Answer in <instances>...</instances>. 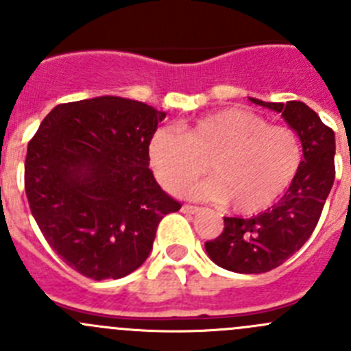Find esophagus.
<instances>
[{"instance_id":"34e87169","label":"esophagus","mask_w":351,"mask_h":351,"mask_svg":"<svg viewBox=\"0 0 351 351\" xmlns=\"http://www.w3.org/2000/svg\"><path fill=\"white\" fill-rule=\"evenodd\" d=\"M198 210H200V208L193 207V205H183V207H182L183 214H197Z\"/></svg>"}]
</instances>
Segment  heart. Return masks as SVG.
<instances>
[{"label":"heart","instance_id":"obj_1","mask_svg":"<svg viewBox=\"0 0 351 351\" xmlns=\"http://www.w3.org/2000/svg\"><path fill=\"white\" fill-rule=\"evenodd\" d=\"M151 169L169 193H182L205 171L214 178L189 190L190 197L229 204L253 215L270 208L290 189L302 165V144L289 127L270 125L246 108H222L178 132L158 129L147 146Z\"/></svg>","mask_w":351,"mask_h":351}]
</instances>
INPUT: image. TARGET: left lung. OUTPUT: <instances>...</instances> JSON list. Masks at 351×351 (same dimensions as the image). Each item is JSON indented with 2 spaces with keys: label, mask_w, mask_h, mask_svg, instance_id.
Wrapping results in <instances>:
<instances>
[{
  "label": "left lung",
  "mask_w": 351,
  "mask_h": 351,
  "mask_svg": "<svg viewBox=\"0 0 351 351\" xmlns=\"http://www.w3.org/2000/svg\"><path fill=\"white\" fill-rule=\"evenodd\" d=\"M282 113L302 143V165L284 197L251 219L224 217V231L205 243L208 258L236 274H265L280 267L311 238L335 182V132L302 101L250 98Z\"/></svg>",
  "instance_id": "left-lung-1"
}]
</instances>
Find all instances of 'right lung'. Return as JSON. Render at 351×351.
Wrapping results in <instances>:
<instances>
[{"label":"right lung","mask_w":351,"mask_h":351,"mask_svg":"<svg viewBox=\"0 0 351 351\" xmlns=\"http://www.w3.org/2000/svg\"><path fill=\"white\" fill-rule=\"evenodd\" d=\"M165 117L129 98H88L52 108L28 143L32 215L52 250L84 277L137 270L161 219L182 207L149 169L147 146Z\"/></svg>","instance_id":"add662e5"}]
</instances>
